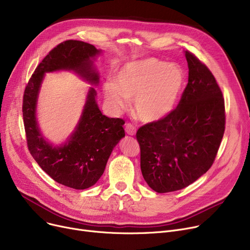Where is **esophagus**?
Instances as JSON below:
<instances>
[{
  "label": "esophagus",
  "instance_id": "obj_1",
  "mask_svg": "<svg viewBox=\"0 0 250 250\" xmlns=\"http://www.w3.org/2000/svg\"><path fill=\"white\" fill-rule=\"evenodd\" d=\"M125 133L127 135L134 136L136 134V126L134 125H132V124H125Z\"/></svg>",
  "mask_w": 250,
  "mask_h": 250
}]
</instances>
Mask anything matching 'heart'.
Here are the masks:
<instances>
[{
  "label": "heart",
  "instance_id": "1",
  "mask_svg": "<svg viewBox=\"0 0 250 250\" xmlns=\"http://www.w3.org/2000/svg\"><path fill=\"white\" fill-rule=\"evenodd\" d=\"M185 75L176 64L157 59H145L125 64L116 73L115 82L103 85L106 101L114 109L127 107L134 99V110L140 121L155 123L176 106Z\"/></svg>",
  "mask_w": 250,
  "mask_h": 250
}]
</instances>
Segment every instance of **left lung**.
<instances>
[{"label":"left lung","instance_id":"8db88e82","mask_svg":"<svg viewBox=\"0 0 250 250\" xmlns=\"http://www.w3.org/2000/svg\"><path fill=\"white\" fill-rule=\"evenodd\" d=\"M186 58L188 83L176 108L137 132L143 177L159 193L185 188L205 174L225 132V102L214 75L190 51Z\"/></svg>","mask_w":250,"mask_h":250}]
</instances>
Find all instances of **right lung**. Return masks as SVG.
Returning a JSON list of instances; mask_svg holds the SVG:
<instances>
[{
    "label": "right lung",
    "mask_w": 250,
    "mask_h": 250,
    "mask_svg": "<svg viewBox=\"0 0 250 250\" xmlns=\"http://www.w3.org/2000/svg\"><path fill=\"white\" fill-rule=\"evenodd\" d=\"M99 52L94 45L84 42L71 39L61 42L37 65L23 95V122L30 154L52 179L75 189L94 186L101 177L113 148L125 137V121L103 115L95 100L96 91L91 88L74 134L63 146L52 147L37 126L36 100L46 72L72 70L90 83L97 84L99 78L92 59Z\"/></svg>",
    "instance_id": "obj_1"
}]
</instances>
